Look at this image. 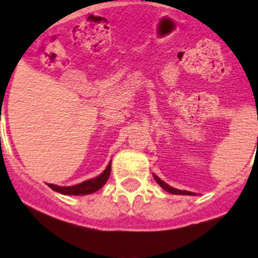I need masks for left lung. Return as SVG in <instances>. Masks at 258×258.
I'll return each instance as SVG.
<instances>
[{"label":"left lung","mask_w":258,"mask_h":258,"mask_svg":"<svg viewBox=\"0 0 258 258\" xmlns=\"http://www.w3.org/2000/svg\"><path fill=\"white\" fill-rule=\"evenodd\" d=\"M154 178H155V180H157L158 183L161 184V187H163L166 191L171 192V194H180V196H194V194H192V192H190V191H184V190H178V188L171 187V186H169L167 183H165L163 180L159 179L157 175H154Z\"/></svg>","instance_id":"left-lung-1"}]
</instances>
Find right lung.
Segmentation results:
<instances>
[{
  "label": "right lung",
  "instance_id": "1",
  "mask_svg": "<svg viewBox=\"0 0 258 258\" xmlns=\"http://www.w3.org/2000/svg\"><path fill=\"white\" fill-rule=\"evenodd\" d=\"M109 172H111V163L107 166V169L101 172L100 175L93 178V179H88L86 182H83V183L75 184V186H56V184L49 183V187L52 190H54V191L61 192V194H66V196H84V194H91V192L97 191L99 188L104 186V183L108 179Z\"/></svg>",
  "mask_w": 258,
  "mask_h": 258
}]
</instances>
